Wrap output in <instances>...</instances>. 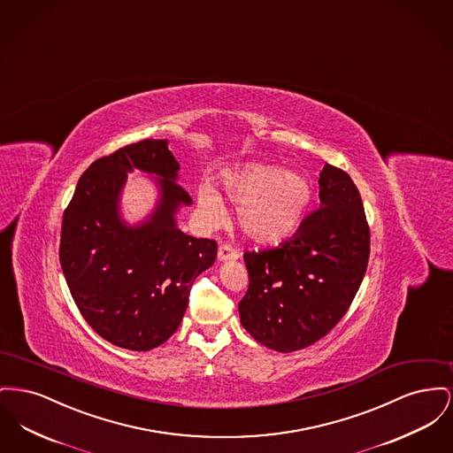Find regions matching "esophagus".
<instances>
[{
	"instance_id": "34e87169",
	"label": "esophagus",
	"mask_w": 453,
	"mask_h": 453,
	"mask_svg": "<svg viewBox=\"0 0 453 453\" xmlns=\"http://www.w3.org/2000/svg\"><path fill=\"white\" fill-rule=\"evenodd\" d=\"M240 252L230 243H221L218 249V259L219 261H237Z\"/></svg>"
}]
</instances>
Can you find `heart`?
Here are the masks:
<instances>
[{"label":"heart","instance_id":"b5f03b06","mask_svg":"<svg viewBox=\"0 0 453 453\" xmlns=\"http://www.w3.org/2000/svg\"><path fill=\"white\" fill-rule=\"evenodd\" d=\"M223 189L238 204V219L249 237L276 243L293 235L311 201V184L298 170L247 164L223 177ZM197 204L211 221H221L225 206L218 192L203 184Z\"/></svg>","mask_w":453,"mask_h":453}]
</instances>
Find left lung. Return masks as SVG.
<instances>
[{"label":"left lung","instance_id":"left-lung-1","mask_svg":"<svg viewBox=\"0 0 453 453\" xmlns=\"http://www.w3.org/2000/svg\"><path fill=\"white\" fill-rule=\"evenodd\" d=\"M320 208L285 243L243 254L249 289L240 322L257 342L280 353L311 346L348 311L366 273L370 226L351 177L326 164Z\"/></svg>","mask_w":453,"mask_h":453}]
</instances>
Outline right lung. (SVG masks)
Listing matches in <instances>:
<instances>
[{
    "label": "right lung",
    "instance_id": "obj_1",
    "mask_svg": "<svg viewBox=\"0 0 453 453\" xmlns=\"http://www.w3.org/2000/svg\"><path fill=\"white\" fill-rule=\"evenodd\" d=\"M134 167L157 175L161 199L129 227L119 199ZM179 168L167 140L127 144L83 172L63 215L59 262L73 300L98 335L124 349L164 344L180 326L194 280L215 264V240L177 228V210L192 204L175 182Z\"/></svg>",
    "mask_w": 453,
    "mask_h": 453
}]
</instances>
